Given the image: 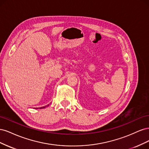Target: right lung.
Wrapping results in <instances>:
<instances>
[{"mask_svg":"<svg viewBox=\"0 0 149 149\" xmlns=\"http://www.w3.org/2000/svg\"><path fill=\"white\" fill-rule=\"evenodd\" d=\"M48 106H49V104H48V105H47V106H43V107H40V108H37V109H43V108H45V107H47Z\"/></svg>","mask_w":149,"mask_h":149,"instance_id":"1","label":"right lung"}]
</instances>
